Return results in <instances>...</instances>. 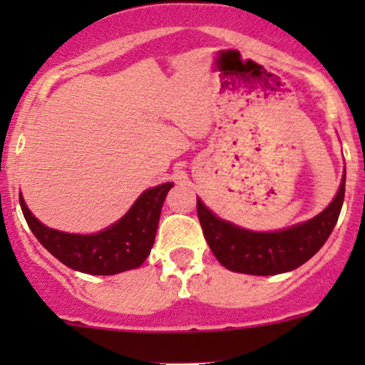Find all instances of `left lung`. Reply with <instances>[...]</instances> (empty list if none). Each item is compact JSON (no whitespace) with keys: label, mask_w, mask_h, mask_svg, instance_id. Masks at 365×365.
I'll list each match as a JSON object with an SVG mask.
<instances>
[{"label":"left lung","mask_w":365,"mask_h":365,"mask_svg":"<svg viewBox=\"0 0 365 365\" xmlns=\"http://www.w3.org/2000/svg\"><path fill=\"white\" fill-rule=\"evenodd\" d=\"M344 178L337 196L319 215L274 233H254L233 226L213 215L197 197V217L213 256L222 267L240 274L275 275L295 270L311 259L332 233L344 201Z\"/></svg>","instance_id":"1"}]
</instances>
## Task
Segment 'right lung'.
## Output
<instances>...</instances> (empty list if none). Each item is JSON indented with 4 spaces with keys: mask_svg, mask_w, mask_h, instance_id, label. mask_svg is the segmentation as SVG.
Here are the masks:
<instances>
[{
    "mask_svg": "<svg viewBox=\"0 0 365 365\" xmlns=\"http://www.w3.org/2000/svg\"><path fill=\"white\" fill-rule=\"evenodd\" d=\"M171 187L173 183H162L143 192L123 219L95 235L51 230L31 215L23 196L19 201L36 240L61 263L83 274L114 275L145 263L155 242L162 203Z\"/></svg>",
    "mask_w": 365,
    "mask_h": 365,
    "instance_id": "obj_1",
    "label": "right lung"
}]
</instances>
